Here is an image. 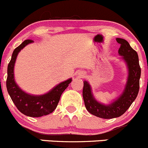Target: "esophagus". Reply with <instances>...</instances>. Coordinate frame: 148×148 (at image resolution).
I'll return each instance as SVG.
<instances>
[{
    "mask_svg": "<svg viewBox=\"0 0 148 148\" xmlns=\"http://www.w3.org/2000/svg\"><path fill=\"white\" fill-rule=\"evenodd\" d=\"M79 76H80L81 77H85V74H84V73H80V74H79Z\"/></svg>",
    "mask_w": 148,
    "mask_h": 148,
    "instance_id": "1",
    "label": "esophagus"
}]
</instances>
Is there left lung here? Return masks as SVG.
Returning a JSON list of instances; mask_svg holds the SVG:
<instances>
[{"label":"left lung","mask_w":148,"mask_h":148,"mask_svg":"<svg viewBox=\"0 0 148 148\" xmlns=\"http://www.w3.org/2000/svg\"><path fill=\"white\" fill-rule=\"evenodd\" d=\"M116 40L121 45L119 54L126 62L128 68L127 82L122 93L112 103L104 105L94 98L89 83L86 81L84 82L83 98L86 108L90 114L103 119L119 117L126 112L136 100L140 87L141 69L137 53L126 40L116 38Z\"/></svg>","instance_id":"8db88e82"}]
</instances>
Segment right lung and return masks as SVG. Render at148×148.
Segmentation results:
<instances>
[{"label":"right lung","mask_w":148,"mask_h":148,"mask_svg":"<svg viewBox=\"0 0 148 148\" xmlns=\"http://www.w3.org/2000/svg\"><path fill=\"white\" fill-rule=\"evenodd\" d=\"M32 42V40H25L14 50L8 66L6 86L12 102L20 112L26 116L40 117L49 114L56 110L62 93L70 84L71 79L60 83L44 95H33L23 91L14 81V66L19 51Z\"/></svg>","instance_id":"right-lung-1"}]
</instances>
